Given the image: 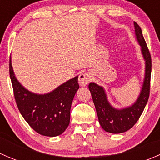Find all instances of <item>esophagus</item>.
<instances>
[{"instance_id":"34e87169","label":"esophagus","mask_w":160,"mask_h":160,"mask_svg":"<svg viewBox=\"0 0 160 160\" xmlns=\"http://www.w3.org/2000/svg\"><path fill=\"white\" fill-rule=\"evenodd\" d=\"M90 80V76L88 72H82L78 78V83L80 86L86 87Z\"/></svg>"}]
</instances>
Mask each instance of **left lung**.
<instances>
[{"label":"left lung","mask_w":160,"mask_h":160,"mask_svg":"<svg viewBox=\"0 0 160 160\" xmlns=\"http://www.w3.org/2000/svg\"><path fill=\"white\" fill-rule=\"evenodd\" d=\"M135 35L141 47V52L145 60V76L141 91L136 101L128 107L116 108L113 107L108 99L105 90L95 83H90L89 90L91 93L99 123L105 132L118 134L129 130L134 126L141 116L148 102L150 90L152 60L147 45L143 38L142 29L134 22Z\"/></svg>","instance_id":"1"}]
</instances>
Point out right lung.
I'll return each instance as SVG.
<instances>
[{"mask_svg":"<svg viewBox=\"0 0 160 160\" xmlns=\"http://www.w3.org/2000/svg\"><path fill=\"white\" fill-rule=\"evenodd\" d=\"M9 72L18 108L27 123L45 136L55 137L63 133L70 124L71 104L79 89L78 76L49 93L39 94L21 84L14 75L11 59Z\"/></svg>","mask_w":160,"mask_h":160,"instance_id":"obj_1","label":"right lung"}]
</instances>
